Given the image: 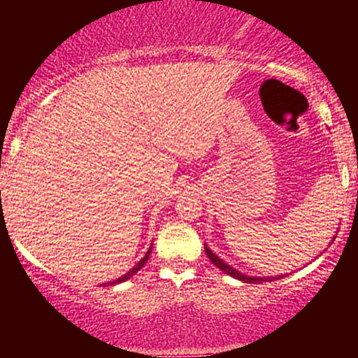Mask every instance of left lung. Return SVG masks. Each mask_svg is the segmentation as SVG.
Listing matches in <instances>:
<instances>
[{"label":"left lung","mask_w":358,"mask_h":358,"mask_svg":"<svg viewBox=\"0 0 358 358\" xmlns=\"http://www.w3.org/2000/svg\"><path fill=\"white\" fill-rule=\"evenodd\" d=\"M204 249H206V255H208V258L211 259L213 265H216L220 270H223V272H225L227 275L234 277V279H237V280H243V282L259 284V282H263V280H265V282H266V280H272V279H282V277L286 275V273H284V275H277V277H252V275H246V273L239 272V270H237V268L230 266L229 263L223 262L222 258H218V256H216L215 252H213L208 246H206V244H204Z\"/></svg>","instance_id":"obj_1"}]
</instances>
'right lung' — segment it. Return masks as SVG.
I'll return each mask as SVG.
<instances>
[{"mask_svg": "<svg viewBox=\"0 0 358 358\" xmlns=\"http://www.w3.org/2000/svg\"><path fill=\"white\" fill-rule=\"evenodd\" d=\"M150 251H152V248H149V251H147V252H145V256H143V258H142V259H140V262H138V263H136V265H135V266H133V268H131V270H129V272H128V273H124V275H122V277H119V279H115V280H110V282L103 284V286H115V284H119V282H124V280H128V279H129V277H133V275H135V273H136V272H138V270H140V268H142V266H143V265H145V262H147V259H149V255H150Z\"/></svg>", "mask_w": 358, "mask_h": 358, "instance_id": "add662e5", "label": "right lung"}]
</instances>
